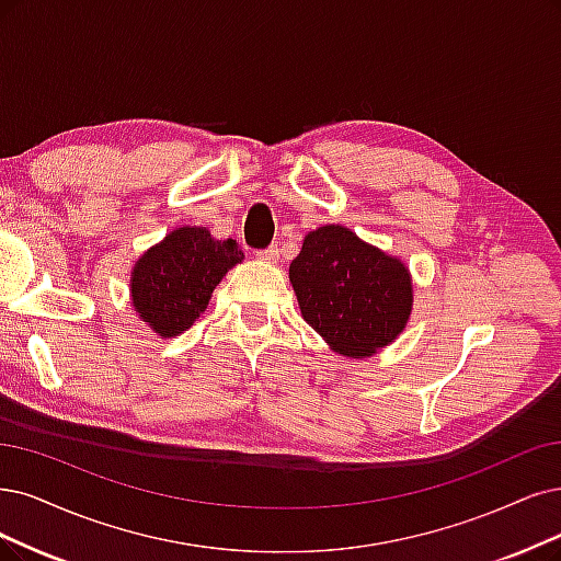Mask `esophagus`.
Returning a JSON list of instances; mask_svg holds the SVG:
<instances>
[{"label": "esophagus", "mask_w": 561, "mask_h": 561, "mask_svg": "<svg viewBox=\"0 0 561 561\" xmlns=\"http://www.w3.org/2000/svg\"><path fill=\"white\" fill-rule=\"evenodd\" d=\"M256 256H259L263 263L275 265V263H279V249H277V247H267V249H261V252H256Z\"/></svg>", "instance_id": "esophagus-1"}]
</instances>
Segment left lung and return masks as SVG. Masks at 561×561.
Here are the masks:
<instances>
[{"label": "left lung", "instance_id": "left-lung-1", "mask_svg": "<svg viewBox=\"0 0 561 561\" xmlns=\"http://www.w3.org/2000/svg\"><path fill=\"white\" fill-rule=\"evenodd\" d=\"M288 279L302 319L344 358H369L396 342L413 309L404 261L340 224L305 236Z\"/></svg>", "mask_w": 561, "mask_h": 561}]
</instances>
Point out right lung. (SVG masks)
Wrapping results in <instances>:
<instances>
[{"label": "right lung", "mask_w": 561, "mask_h": 561, "mask_svg": "<svg viewBox=\"0 0 561 561\" xmlns=\"http://www.w3.org/2000/svg\"><path fill=\"white\" fill-rule=\"evenodd\" d=\"M244 254L236 240H217L203 226H180L131 267L134 312L161 340L192 328L210 305L215 286Z\"/></svg>", "instance_id": "add662e5"}]
</instances>
